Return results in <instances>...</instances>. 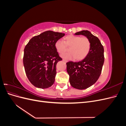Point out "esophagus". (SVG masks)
Returning a JSON list of instances; mask_svg holds the SVG:
<instances>
[{
  "label": "esophagus",
  "mask_w": 126,
  "mask_h": 126,
  "mask_svg": "<svg viewBox=\"0 0 126 126\" xmlns=\"http://www.w3.org/2000/svg\"><path fill=\"white\" fill-rule=\"evenodd\" d=\"M63 62H67V60H66V59H63Z\"/></svg>",
  "instance_id": "1"
}]
</instances>
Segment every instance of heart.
Segmentation results:
<instances>
[{
    "label": "heart",
    "mask_w": 126,
    "mask_h": 126,
    "mask_svg": "<svg viewBox=\"0 0 126 126\" xmlns=\"http://www.w3.org/2000/svg\"><path fill=\"white\" fill-rule=\"evenodd\" d=\"M55 48L59 54H62L69 47L70 52L66 53L62 55L66 59H74L80 60L86 58L88 55L91 48V43L86 37H81L75 35H69L65 38L63 41L59 39L55 43Z\"/></svg>",
    "instance_id": "1"
}]
</instances>
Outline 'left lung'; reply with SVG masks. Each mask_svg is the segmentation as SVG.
I'll return each mask as SVG.
<instances>
[{
    "label": "left lung",
    "instance_id": "1",
    "mask_svg": "<svg viewBox=\"0 0 126 126\" xmlns=\"http://www.w3.org/2000/svg\"><path fill=\"white\" fill-rule=\"evenodd\" d=\"M75 35L85 36L91 43L90 52L84 59L66 63L70 85L82 90L93 85L99 77L104 63V49L99 39L88 30H82Z\"/></svg>",
    "mask_w": 126,
    "mask_h": 126
}]
</instances>
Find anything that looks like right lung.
<instances>
[{"mask_svg":"<svg viewBox=\"0 0 126 126\" xmlns=\"http://www.w3.org/2000/svg\"><path fill=\"white\" fill-rule=\"evenodd\" d=\"M64 35L49 30L32 37L25 46L23 57L25 72L36 87L45 89L54 84L57 63L62 60L55 44Z\"/></svg>","mask_w":126,"mask_h":126,"instance_id":"add662e5","label":"right lung"}]
</instances>
